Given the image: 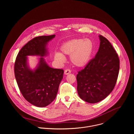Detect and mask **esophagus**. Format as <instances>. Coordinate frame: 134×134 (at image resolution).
Returning a JSON list of instances; mask_svg holds the SVG:
<instances>
[{"label": "esophagus", "mask_w": 134, "mask_h": 134, "mask_svg": "<svg viewBox=\"0 0 134 134\" xmlns=\"http://www.w3.org/2000/svg\"><path fill=\"white\" fill-rule=\"evenodd\" d=\"M71 71L70 70H69V69H66V70H65L64 71V74H65V75H68V74L71 73Z\"/></svg>", "instance_id": "obj_1"}]
</instances>
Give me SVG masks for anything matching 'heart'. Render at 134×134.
<instances>
[{
  "mask_svg": "<svg viewBox=\"0 0 134 134\" xmlns=\"http://www.w3.org/2000/svg\"><path fill=\"white\" fill-rule=\"evenodd\" d=\"M93 49V44L89 38H76L69 40L61 46V53L54 54L55 59L61 63L64 62V56H70L71 63L78 68L86 66L89 62Z\"/></svg>",
  "mask_w": 134,
  "mask_h": 134,
  "instance_id": "b5f03b06",
  "label": "heart"
}]
</instances>
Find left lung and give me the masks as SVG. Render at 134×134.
I'll return each mask as SVG.
<instances>
[{
	"mask_svg": "<svg viewBox=\"0 0 134 134\" xmlns=\"http://www.w3.org/2000/svg\"><path fill=\"white\" fill-rule=\"evenodd\" d=\"M100 45L94 58L77 75V92L82 100L98 103L115 88L120 69L117 53L109 41L99 35Z\"/></svg>",
	"mask_w": 134,
	"mask_h": 134,
	"instance_id": "obj_1",
	"label": "left lung"
}]
</instances>
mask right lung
<instances>
[{
    "label": "right lung",
    "instance_id": "1",
    "mask_svg": "<svg viewBox=\"0 0 134 134\" xmlns=\"http://www.w3.org/2000/svg\"><path fill=\"white\" fill-rule=\"evenodd\" d=\"M55 35L37 37L29 41L20 50L14 64L15 77L19 90L30 104L46 107L56 98L64 71L49 66L43 57L47 54L46 45ZM28 55L41 57L36 68L31 70L27 63Z\"/></svg>",
    "mask_w": 134,
    "mask_h": 134
}]
</instances>
